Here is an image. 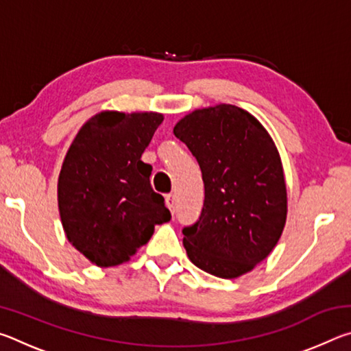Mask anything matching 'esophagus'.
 I'll return each mask as SVG.
<instances>
[{
	"instance_id": "obj_1",
	"label": "esophagus",
	"mask_w": 351,
	"mask_h": 351,
	"mask_svg": "<svg viewBox=\"0 0 351 351\" xmlns=\"http://www.w3.org/2000/svg\"><path fill=\"white\" fill-rule=\"evenodd\" d=\"M165 206L169 207L171 213H175V197L171 193L165 197Z\"/></svg>"
}]
</instances>
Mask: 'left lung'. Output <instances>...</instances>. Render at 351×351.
<instances>
[{
	"label": "left lung",
	"instance_id": "1",
	"mask_svg": "<svg viewBox=\"0 0 351 351\" xmlns=\"http://www.w3.org/2000/svg\"><path fill=\"white\" fill-rule=\"evenodd\" d=\"M175 136L197 158L204 206L182 229L187 257L221 278L252 271L276 247L288 213L280 154L257 117L219 104L184 116Z\"/></svg>",
	"mask_w": 351,
	"mask_h": 351
}]
</instances>
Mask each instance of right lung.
Masks as SVG:
<instances>
[{
	"instance_id": "add662e5",
	"label": "right lung",
	"mask_w": 351,
	"mask_h": 351,
	"mask_svg": "<svg viewBox=\"0 0 351 351\" xmlns=\"http://www.w3.org/2000/svg\"><path fill=\"white\" fill-rule=\"evenodd\" d=\"M161 112L102 111L83 123L58 175V210L68 241L91 263L128 261L170 221L164 198L150 186L152 165L141 161Z\"/></svg>"
}]
</instances>
